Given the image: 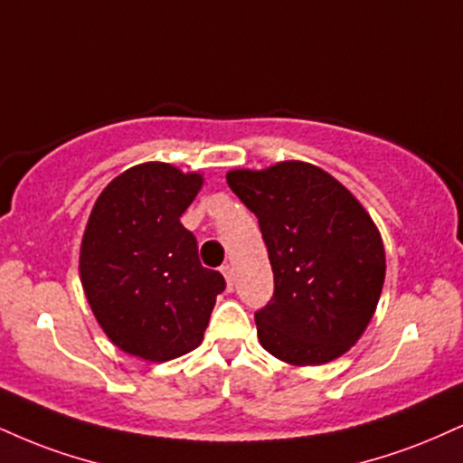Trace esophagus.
Masks as SVG:
<instances>
[{"mask_svg": "<svg viewBox=\"0 0 463 463\" xmlns=\"http://www.w3.org/2000/svg\"><path fill=\"white\" fill-rule=\"evenodd\" d=\"M222 276L226 278V287L232 288V267L231 265H222Z\"/></svg>", "mask_w": 463, "mask_h": 463, "instance_id": "34e87169", "label": "esophagus"}]
</instances>
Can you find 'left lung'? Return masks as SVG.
<instances>
[{
	"label": "left lung",
	"instance_id": "left-lung-1",
	"mask_svg": "<svg viewBox=\"0 0 463 463\" xmlns=\"http://www.w3.org/2000/svg\"><path fill=\"white\" fill-rule=\"evenodd\" d=\"M226 181L259 217L274 269V298L254 315L263 349L293 366L341 358L371 323L386 278L375 222L306 161L231 170Z\"/></svg>",
	"mask_w": 463,
	"mask_h": 463
}]
</instances>
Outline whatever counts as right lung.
Listing matches in <instances>:
<instances>
[{
    "label": "right lung",
    "instance_id": "add662e5",
    "mask_svg": "<svg viewBox=\"0 0 463 463\" xmlns=\"http://www.w3.org/2000/svg\"><path fill=\"white\" fill-rule=\"evenodd\" d=\"M204 178L164 161L118 175L83 231L80 278L101 330L125 354L168 362L203 343L226 282L200 265L181 215Z\"/></svg>",
    "mask_w": 463,
    "mask_h": 463
}]
</instances>
